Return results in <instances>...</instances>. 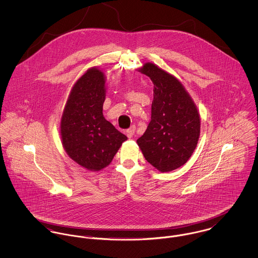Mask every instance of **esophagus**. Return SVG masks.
<instances>
[{"label":"esophagus","instance_id":"esophagus-1","mask_svg":"<svg viewBox=\"0 0 258 258\" xmlns=\"http://www.w3.org/2000/svg\"><path fill=\"white\" fill-rule=\"evenodd\" d=\"M135 130H136V127H135V126H131L129 129H127V130H126V134H127V136H128L129 138H131V137L134 135Z\"/></svg>","mask_w":258,"mask_h":258}]
</instances>
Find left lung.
<instances>
[{"label": "left lung", "instance_id": "1", "mask_svg": "<svg viewBox=\"0 0 258 258\" xmlns=\"http://www.w3.org/2000/svg\"><path fill=\"white\" fill-rule=\"evenodd\" d=\"M140 73L154 84L151 121L137 140L145 159L160 172L183 166L197 147L200 114L183 84L172 74L147 62Z\"/></svg>", "mask_w": 258, "mask_h": 258}]
</instances>
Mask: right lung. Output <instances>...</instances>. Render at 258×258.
Returning <instances> with one entry per match:
<instances>
[{
  "label": "right lung",
  "mask_w": 258,
  "mask_h": 258,
  "mask_svg": "<svg viewBox=\"0 0 258 258\" xmlns=\"http://www.w3.org/2000/svg\"><path fill=\"white\" fill-rule=\"evenodd\" d=\"M105 76L89 69L74 84L60 122L62 145L78 165L90 171L107 167L127 137L103 116Z\"/></svg>",
  "instance_id": "add662e5"
}]
</instances>
